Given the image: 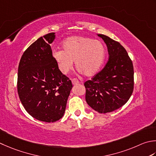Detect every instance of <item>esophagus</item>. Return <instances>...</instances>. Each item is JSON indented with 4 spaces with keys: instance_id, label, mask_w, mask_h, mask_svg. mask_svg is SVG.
<instances>
[{
    "instance_id": "1",
    "label": "esophagus",
    "mask_w": 156,
    "mask_h": 156,
    "mask_svg": "<svg viewBox=\"0 0 156 156\" xmlns=\"http://www.w3.org/2000/svg\"><path fill=\"white\" fill-rule=\"evenodd\" d=\"M72 82L73 84H77L79 83V82H80L77 78H73L72 80Z\"/></svg>"
}]
</instances>
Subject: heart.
Segmentation results:
<instances>
[{"label":"heart","instance_id":"obj_1","mask_svg":"<svg viewBox=\"0 0 156 156\" xmlns=\"http://www.w3.org/2000/svg\"><path fill=\"white\" fill-rule=\"evenodd\" d=\"M63 51H54L53 55L60 71L68 73L73 68L87 76L95 74L104 61L105 50L103 43L86 36H71L62 43Z\"/></svg>","mask_w":156,"mask_h":156}]
</instances>
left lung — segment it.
I'll return each mask as SVG.
<instances>
[{
  "label": "left lung",
  "mask_w": 156,
  "mask_h": 156,
  "mask_svg": "<svg viewBox=\"0 0 156 156\" xmlns=\"http://www.w3.org/2000/svg\"><path fill=\"white\" fill-rule=\"evenodd\" d=\"M108 47L109 59L101 71L84 83L89 106L101 114L114 112L126 103L134 89L133 62L120 42L98 34Z\"/></svg>",
  "instance_id": "obj_1"
}]
</instances>
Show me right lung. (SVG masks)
I'll return each instance as SVG.
<instances>
[{"label":"right lung","mask_w":156,"mask_h":156,"mask_svg":"<svg viewBox=\"0 0 156 156\" xmlns=\"http://www.w3.org/2000/svg\"><path fill=\"white\" fill-rule=\"evenodd\" d=\"M54 32L39 38L24 51L18 67L17 93L26 110L46 122L62 118L72 88L53 56Z\"/></svg>","instance_id":"right-lung-1"}]
</instances>
